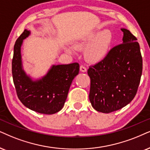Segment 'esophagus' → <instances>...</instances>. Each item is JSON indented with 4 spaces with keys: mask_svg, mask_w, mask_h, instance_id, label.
<instances>
[{
    "mask_svg": "<svg viewBox=\"0 0 150 150\" xmlns=\"http://www.w3.org/2000/svg\"><path fill=\"white\" fill-rule=\"evenodd\" d=\"M86 68L84 66H83V65H81V66H80V71L81 72H83V73H84V72H86Z\"/></svg>",
    "mask_w": 150,
    "mask_h": 150,
    "instance_id": "1",
    "label": "esophagus"
}]
</instances>
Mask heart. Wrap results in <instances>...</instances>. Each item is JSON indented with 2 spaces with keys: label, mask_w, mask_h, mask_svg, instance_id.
Instances as JSON below:
<instances>
[{
  "label": "heart",
  "mask_w": 150,
  "mask_h": 150,
  "mask_svg": "<svg viewBox=\"0 0 150 150\" xmlns=\"http://www.w3.org/2000/svg\"><path fill=\"white\" fill-rule=\"evenodd\" d=\"M111 41L112 35L111 32L105 30L101 33L91 34L88 37L79 39L74 42L73 45L77 50H81L89 45L85 52L86 59L91 62H98L107 55ZM67 51L69 52H72L70 48H68Z\"/></svg>",
  "instance_id": "b5f03b06"
}]
</instances>
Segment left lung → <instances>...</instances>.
Wrapping results in <instances>:
<instances>
[{"label": "left lung", "mask_w": 150, "mask_h": 150, "mask_svg": "<svg viewBox=\"0 0 150 150\" xmlns=\"http://www.w3.org/2000/svg\"><path fill=\"white\" fill-rule=\"evenodd\" d=\"M122 43L113 47L103 59L89 66V100L96 111L109 113L125 107L135 97L143 71V59L136 37L122 28Z\"/></svg>", "instance_id": "8db88e82"}]
</instances>
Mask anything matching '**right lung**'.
<instances>
[{
    "mask_svg": "<svg viewBox=\"0 0 150 150\" xmlns=\"http://www.w3.org/2000/svg\"><path fill=\"white\" fill-rule=\"evenodd\" d=\"M30 34L25 30L14 46L12 72L17 96L28 109L43 114H53L63 108L73 79L79 73V65H53L44 77L33 81L23 69L21 54L23 41Z\"/></svg>",
    "mask_w": 150,
    "mask_h": 150,
    "instance_id": "right-lung-1",
    "label": "right lung"
}]
</instances>
